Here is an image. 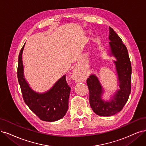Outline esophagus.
<instances>
[{
  "label": "esophagus",
  "instance_id": "34e87169",
  "mask_svg": "<svg viewBox=\"0 0 146 146\" xmlns=\"http://www.w3.org/2000/svg\"><path fill=\"white\" fill-rule=\"evenodd\" d=\"M72 79L76 82H79L80 80H82L84 79V75L82 72H80L79 68H76L73 70V73L72 75Z\"/></svg>",
  "mask_w": 146,
  "mask_h": 146
}]
</instances>
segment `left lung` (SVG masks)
I'll return each instance as SVG.
<instances>
[{"instance_id":"8db88e82","label":"left lung","mask_w":146,"mask_h":146,"mask_svg":"<svg viewBox=\"0 0 146 146\" xmlns=\"http://www.w3.org/2000/svg\"><path fill=\"white\" fill-rule=\"evenodd\" d=\"M109 39L111 56L117 60L114 62L118 75L119 90L110 101L102 99L104 93L98 78L91 74L87 80L90 93V104L97 115L108 117L117 114L123 109L127 102L131 91L132 67L127 49L122 40L112 28L110 27Z\"/></svg>"}]
</instances>
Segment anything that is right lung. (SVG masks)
Returning <instances> with one entry per match:
<instances>
[{
  "label": "right lung",
  "mask_w": 146,
  "mask_h": 146,
  "mask_svg": "<svg viewBox=\"0 0 146 146\" xmlns=\"http://www.w3.org/2000/svg\"><path fill=\"white\" fill-rule=\"evenodd\" d=\"M25 44L19 53L17 68V78L23 100L29 109L41 120L57 121L66 115L68 108L71 88L67 83L66 75H64L46 93H38L32 90L24 78L22 53Z\"/></svg>",
  "instance_id": "1"
}]
</instances>
